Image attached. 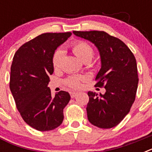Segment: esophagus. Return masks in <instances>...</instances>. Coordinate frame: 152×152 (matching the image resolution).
<instances>
[{
  "label": "esophagus",
  "mask_w": 152,
  "mask_h": 152,
  "mask_svg": "<svg viewBox=\"0 0 152 152\" xmlns=\"http://www.w3.org/2000/svg\"><path fill=\"white\" fill-rule=\"evenodd\" d=\"M70 94H71V97L75 98V96H76V95L77 94V93H75V92H71V93H70Z\"/></svg>",
  "instance_id": "esophagus-1"
}]
</instances>
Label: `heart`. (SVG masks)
<instances>
[{
  "instance_id": "heart-1",
  "label": "heart",
  "mask_w": 152,
  "mask_h": 152,
  "mask_svg": "<svg viewBox=\"0 0 152 152\" xmlns=\"http://www.w3.org/2000/svg\"><path fill=\"white\" fill-rule=\"evenodd\" d=\"M71 49L74 54L78 58L83 62L91 61L94 57V49L92 47L85 42L76 41L71 45ZM62 58V52L61 50H56L52 56V66L54 68H58L61 63ZM83 80V77H69L64 81V84L67 87L71 89H78L80 86V81Z\"/></svg>"
}]
</instances>
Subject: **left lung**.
I'll list each match as a JSON object with an SVG mask.
<instances>
[{"instance_id": "8db88e82", "label": "left lung", "mask_w": 152, "mask_h": 152, "mask_svg": "<svg viewBox=\"0 0 152 152\" xmlns=\"http://www.w3.org/2000/svg\"><path fill=\"white\" fill-rule=\"evenodd\" d=\"M73 33L94 44L100 56L101 68L95 86L104 87L106 92L88 91V120L99 128H113L124 119L135 101L139 84L135 56L123 41L103 31Z\"/></svg>"}]
</instances>
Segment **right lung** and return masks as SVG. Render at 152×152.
<instances>
[{
    "label": "right lung",
    "mask_w": 152,
    "mask_h": 152,
    "mask_svg": "<svg viewBox=\"0 0 152 152\" xmlns=\"http://www.w3.org/2000/svg\"><path fill=\"white\" fill-rule=\"evenodd\" d=\"M71 33H43L20 47L10 68V89L23 120L38 131L55 129L62 123L63 110L71 96L61 91L53 97L48 87L52 56Z\"/></svg>",
    "instance_id": "add662e5"
}]
</instances>
